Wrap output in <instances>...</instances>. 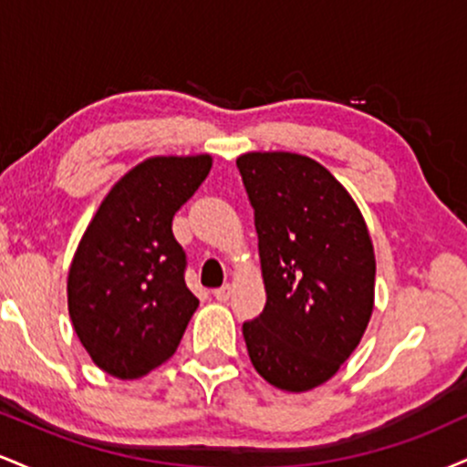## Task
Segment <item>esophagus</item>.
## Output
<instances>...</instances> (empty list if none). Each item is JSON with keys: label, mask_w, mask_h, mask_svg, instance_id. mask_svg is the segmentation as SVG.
I'll return each mask as SVG.
<instances>
[{"label": "esophagus", "mask_w": 467, "mask_h": 467, "mask_svg": "<svg viewBox=\"0 0 467 467\" xmlns=\"http://www.w3.org/2000/svg\"><path fill=\"white\" fill-rule=\"evenodd\" d=\"M213 294H215V298H217V301H219V303H226V301H228V298H230V296H233V285H230V283H226V285L217 287V289H215V292H213Z\"/></svg>", "instance_id": "1"}]
</instances>
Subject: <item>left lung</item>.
<instances>
[{
    "mask_svg": "<svg viewBox=\"0 0 467 467\" xmlns=\"http://www.w3.org/2000/svg\"><path fill=\"white\" fill-rule=\"evenodd\" d=\"M254 208L267 301L244 323L248 356L272 387L303 393L334 378L373 312L375 254L360 208L307 155L237 158Z\"/></svg>",
    "mask_w": 467,
    "mask_h": 467,
    "instance_id": "left-lung-1",
    "label": "left lung"
}]
</instances>
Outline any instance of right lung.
Returning <instances> with one entry per match:
<instances>
[{"label": "right lung", "instance_id": "1", "mask_svg": "<svg viewBox=\"0 0 467 467\" xmlns=\"http://www.w3.org/2000/svg\"><path fill=\"white\" fill-rule=\"evenodd\" d=\"M211 166V155L144 160L107 192L80 239L69 318L96 367L114 378H142L169 360L200 305L171 226Z\"/></svg>", "mask_w": 467, "mask_h": 467}]
</instances>
